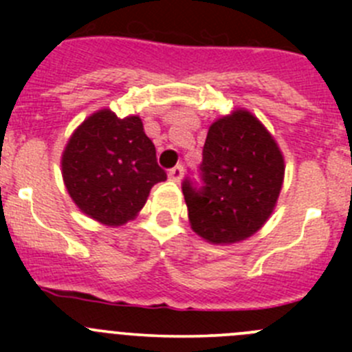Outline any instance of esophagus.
<instances>
[{"instance_id":"esophagus-1","label":"esophagus","mask_w":352,"mask_h":352,"mask_svg":"<svg viewBox=\"0 0 352 352\" xmlns=\"http://www.w3.org/2000/svg\"><path fill=\"white\" fill-rule=\"evenodd\" d=\"M182 172H184L182 165H175L173 168H170L168 172L170 180H173V182H180V179H182Z\"/></svg>"}]
</instances>
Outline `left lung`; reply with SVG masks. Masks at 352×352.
<instances>
[{
  "mask_svg": "<svg viewBox=\"0 0 352 352\" xmlns=\"http://www.w3.org/2000/svg\"><path fill=\"white\" fill-rule=\"evenodd\" d=\"M197 177L201 186L192 177L182 182L192 230L211 243H235L271 216L285 160L267 129L250 112L236 110L209 127Z\"/></svg>",
  "mask_w": 352,
  "mask_h": 352,
  "instance_id": "left-lung-1",
  "label": "left lung"
}]
</instances>
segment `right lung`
Segmentation results:
<instances>
[{
	"label": "right lung",
	"mask_w": 352,
	"mask_h": 352,
	"mask_svg": "<svg viewBox=\"0 0 352 352\" xmlns=\"http://www.w3.org/2000/svg\"><path fill=\"white\" fill-rule=\"evenodd\" d=\"M63 179L71 199L90 218L117 226L146 202L155 184L166 180L155 144L140 117L119 119L110 110L88 117L63 155Z\"/></svg>",
	"instance_id": "add662e5"
}]
</instances>
